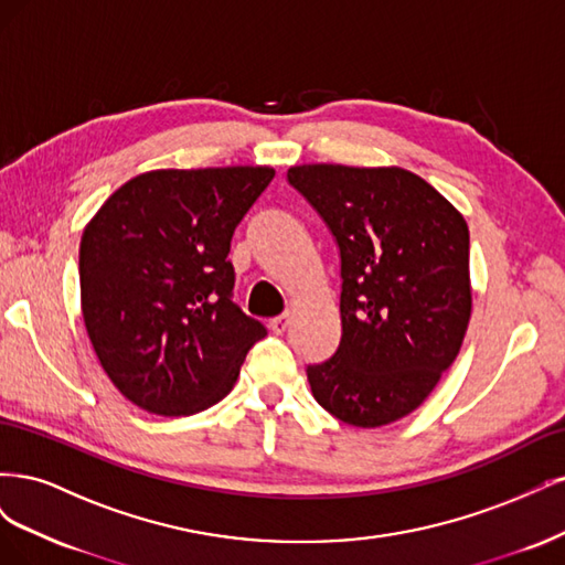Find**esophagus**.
I'll return each mask as SVG.
<instances>
[{"label": "esophagus", "instance_id": "34e87169", "mask_svg": "<svg viewBox=\"0 0 565 565\" xmlns=\"http://www.w3.org/2000/svg\"><path fill=\"white\" fill-rule=\"evenodd\" d=\"M289 322H292V316H289V313H282L278 318H270V330L276 332V334H282L289 328Z\"/></svg>", "mask_w": 565, "mask_h": 565}]
</instances>
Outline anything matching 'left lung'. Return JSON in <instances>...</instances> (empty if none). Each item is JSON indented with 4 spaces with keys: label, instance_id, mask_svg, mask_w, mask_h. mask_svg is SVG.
<instances>
[{
    "label": "left lung",
    "instance_id": "left-lung-1",
    "mask_svg": "<svg viewBox=\"0 0 565 565\" xmlns=\"http://www.w3.org/2000/svg\"><path fill=\"white\" fill-rule=\"evenodd\" d=\"M287 179L337 237L341 341L306 370L313 398L361 429L403 419L440 382L471 318L469 226L403 167L297 164Z\"/></svg>",
    "mask_w": 565,
    "mask_h": 565
}]
</instances>
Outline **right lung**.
Wrapping results in <instances>:
<instances>
[{"label":"right lung","instance_id":"1","mask_svg":"<svg viewBox=\"0 0 565 565\" xmlns=\"http://www.w3.org/2000/svg\"><path fill=\"white\" fill-rule=\"evenodd\" d=\"M268 164L150 169L100 204L79 241L84 328L115 388L146 413H202L235 386L266 328L231 301V237Z\"/></svg>","mask_w":565,"mask_h":565}]
</instances>
